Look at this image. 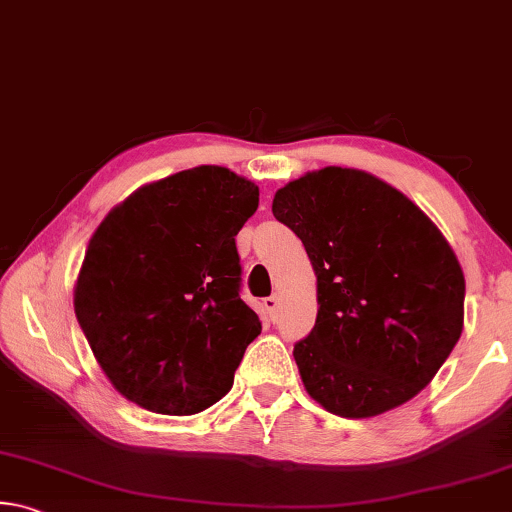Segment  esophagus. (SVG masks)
<instances>
[{
  "label": "esophagus",
  "instance_id": "esophagus-1",
  "mask_svg": "<svg viewBox=\"0 0 512 512\" xmlns=\"http://www.w3.org/2000/svg\"><path fill=\"white\" fill-rule=\"evenodd\" d=\"M264 307H266L268 314L275 316L277 309H280V296H268V298H264Z\"/></svg>",
  "mask_w": 512,
  "mask_h": 512
}]
</instances>
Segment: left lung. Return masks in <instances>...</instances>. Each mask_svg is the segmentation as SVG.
<instances>
[{"label": "left lung", "mask_w": 512, "mask_h": 512, "mask_svg": "<svg viewBox=\"0 0 512 512\" xmlns=\"http://www.w3.org/2000/svg\"><path fill=\"white\" fill-rule=\"evenodd\" d=\"M273 214L316 273V325L293 348L311 400L350 420L413 400L463 332L465 275L438 225L400 189L348 167L291 180Z\"/></svg>", "instance_id": "obj_1"}]
</instances>
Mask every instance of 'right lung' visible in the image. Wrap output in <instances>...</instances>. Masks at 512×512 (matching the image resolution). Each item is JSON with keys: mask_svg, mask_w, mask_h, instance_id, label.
Instances as JSON below:
<instances>
[{"mask_svg": "<svg viewBox=\"0 0 512 512\" xmlns=\"http://www.w3.org/2000/svg\"><path fill=\"white\" fill-rule=\"evenodd\" d=\"M259 187L201 164L153 180L103 216L74 284V311L119 395L194 415L230 391L262 332L239 298L237 232Z\"/></svg>", "mask_w": 512, "mask_h": 512, "instance_id": "right-lung-1", "label": "right lung"}]
</instances>
